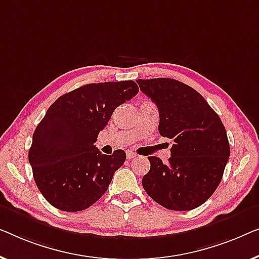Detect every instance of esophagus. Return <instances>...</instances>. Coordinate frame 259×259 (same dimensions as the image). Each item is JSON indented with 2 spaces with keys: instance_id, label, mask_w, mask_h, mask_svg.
<instances>
[{
  "instance_id": "obj_1",
  "label": "esophagus",
  "mask_w": 259,
  "mask_h": 259,
  "mask_svg": "<svg viewBox=\"0 0 259 259\" xmlns=\"http://www.w3.org/2000/svg\"><path fill=\"white\" fill-rule=\"evenodd\" d=\"M134 157H136V154H135V152H133V151H126V158L131 159V158H134Z\"/></svg>"
}]
</instances>
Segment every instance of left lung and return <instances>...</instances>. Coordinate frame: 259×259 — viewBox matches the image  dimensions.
Here are the masks:
<instances>
[{"instance_id":"obj_1","label":"left lung","mask_w":259,"mask_h":259,"mask_svg":"<svg viewBox=\"0 0 259 259\" xmlns=\"http://www.w3.org/2000/svg\"><path fill=\"white\" fill-rule=\"evenodd\" d=\"M136 82L157 105L161 136L172 141L167 163L149 156L150 170L142 185L166 209H196L210 198L223 177L230 156L227 130L220 116L191 87L166 77Z\"/></svg>"}]
</instances>
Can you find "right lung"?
Masks as SVG:
<instances>
[{
    "label": "right lung",
    "mask_w": 259,
    "mask_h": 259,
    "mask_svg": "<svg viewBox=\"0 0 259 259\" xmlns=\"http://www.w3.org/2000/svg\"><path fill=\"white\" fill-rule=\"evenodd\" d=\"M138 90L134 81L90 83L62 95L47 110L28 157L38 190L56 209L85 210L108 190L125 152L103 155L94 143L115 109Z\"/></svg>",
    "instance_id": "obj_1"
}]
</instances>
